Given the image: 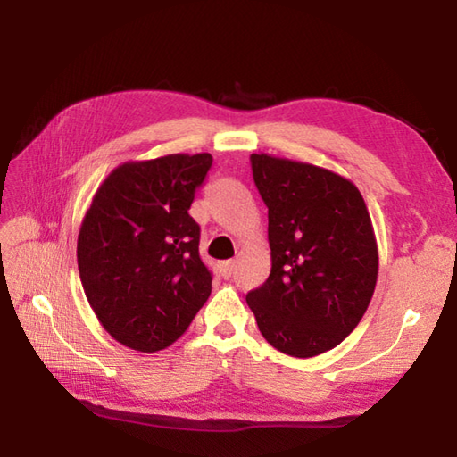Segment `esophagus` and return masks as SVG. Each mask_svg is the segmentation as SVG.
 I'll list each match as a JSON object with an SVG mask.
<instances>
[{
  "mask_svg": "<svg viewBox=\"0 0 457 457\" xmlns=\"http://www.w3.org/2000/svg\"><path fill=\"white\" fill-rule=\"evenodd\" d=\"M234 270H236V263L234 262H223L220 263V273L223 279H229L231 275H234Z\"/></svg>",
  "mask_w": 457,
  "mask_h": 457,
  "instance_id": "1",
  "label": "esophagus"
}]
</instances>
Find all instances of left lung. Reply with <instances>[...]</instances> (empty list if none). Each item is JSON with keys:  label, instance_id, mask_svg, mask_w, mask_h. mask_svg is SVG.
I'll return each mask as SVG.
<instances>
[{"label": "left lung", "instance_id": "8db88e82", "mask_svg": "<svg viewBox=\"0 0 457 457\" xmlns=\"http://www.w3.org/2000/svg\"><path fill=\"white\" fill-rule=\"evenodd\" d=\"M267 205L271 273L247 293L257 327L297 359L327 353L353 333L378 277L372 221L351 180L307 162L252 154Z\"/></svg>", "mask_w": 457, "mask_h": 457}]
</instances>
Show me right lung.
Masks as SVG:
<instances>
[{"label": "right lung", "mask_w": 457, "mask_h": 457, "mask_svg": "<svg viewBox=\"0 0 457 457\" xmlns=\"http://www.w3.org/2000/svg\"><path fill=\"white\" fill-rule=\"evenodd\" d=\"M212 154L124 162L98 186L77 239L88 305L106 333L140 353L172 345L212 293L190 205Z\"/></svg>", "instance_id": "1"}]
</instances>
